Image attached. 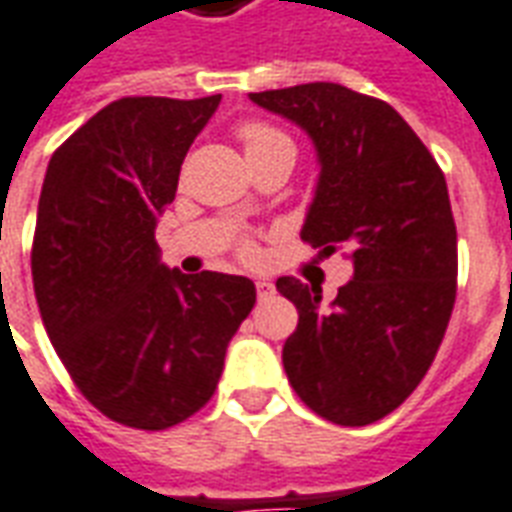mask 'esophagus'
I'll return each instance as SVG.
<instances>
[{"instance_id":"1","label":"esophagus","mask_w":512,"mask_h":512,"mask_svg":"<svg viewBox=\"0 0 512 512\" xmlns=\"http://www.w3.org/2000/svg\"><path fill=\"white\" fill-rule=\"evenodd\" d=\"M256 292H259V300H267L275 294V286L270 281H256Z\"/></svg>"}]
</instances>
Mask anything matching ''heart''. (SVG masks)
I'll return each mask as SVG.
<instances>
[{"label": "heart", "mask_w": 512, "mask_h": 512, "mask_svg": "<svg viewBox=\"0 0 512 512\" xmlns=\"http://www.w3.org/2000/svg\"><path fill=\"white\" fill-rule=\"evenodd\" d=\"M240 141L242 147H245L248 160L259 158V155H267V152H275V149H292L294 152L292 138L286 136L283 130L267 125V122H245L240 128ZM240 253L245 259H253V256H256L253 242H242Z\"/></svg>", "instance_id": "obj_1"}]
</instances>
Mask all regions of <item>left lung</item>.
I'll use <instances>...</instances> for the list:
<instances>
[{"instance_id": "1", "label": "left lung", "mask_w": 512, "mask_h": 512, "mask_svg": "<svg viewBox=\"0 0 512 512\" xmlns=\"http://www.w3.org/2000/svg\"><path fill=\"white\" fill-rule=\"evenodd\" d=\"M251 100L311 136L322 169L300 237L324 256L349 248L354 267L330 305L319 286L278 278L300 313L283 343L286 376L324 420L376 423L423 382L453 313L458 242L445 174L384 100L330 81Z\"/></svg>"}]
</instances>
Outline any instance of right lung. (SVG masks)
<instances>
[{
    "mask_svg": "<svg viewBox=\"0 0 512 512\" xmlns=\"http://www.w3.org/2000/svg\"><path fill=\"white\" fill-rule=\"evenodd\" d=\"M220 95L122 98L51 155L32 242L46 333L89 404L163 431L207 404L231 335L256 302L242 275L160 261L158 215Z\"/></svg>",
    "mask_w": 512,
    "mask_h": 512,
    "instance_id": "1",
    "label": "right lung"
}]
</instances>
